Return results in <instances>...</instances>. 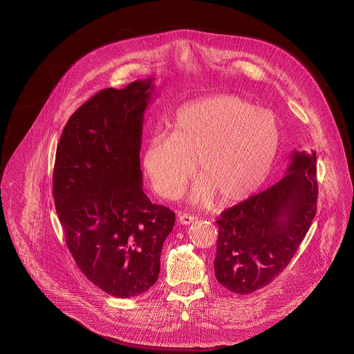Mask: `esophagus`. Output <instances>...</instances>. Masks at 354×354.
I'll return each mask as SVG.
<instances>
[{
  "mask_svg": "<svg viewBox=\"0 0 354 354\" xmlns=\"http://www.w3.org/2000/svg\"><path fill=\"white\" fill-rule=\"evenodd\" d=\"M178 221H179L182 225H189V224H192L193 221H196V217H194V216H190V214H179Z\"/></svg>",
  "mask_w": 354,
  "mask_h": 354,
  "instance_id": "1",
  "label": "esophagus"
}]
</instances>
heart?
Wrapping results in <instances>:
<instances>
[{
  "label": "heart",
  "mask_w": 354,
  "mask_h": 354,
  "mask_svg": "<svg viewBox=\"0 0 354 354\" xmlns=\"http://www.w3.org/2000/svg\"><path fill=\"white\" fill-rule=\"evenodd\" d=\"M281 141L276 116L248 100L218 95L179 111L172 133L154 131L141 164L151 187L162 198L178 197L197 169L189 201L235 203L269 178ZM196 165H194V162Z\"/></svg>",
  "instance_id": "obj_1"
}]
</instances>
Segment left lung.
Segmentation results:
<instances>
[{
	"label": "left lung",
	"instance_id": "obj_1",
	"mask_svg": "<svg viewBox=\"0 0 354 354\" xmlns=\"http://www.w3.org/2000/svg\"><path fill=\"white\" fill-rule=\"evenodd\" d=\"M287 174L217 220L216 277L236 294L272 283L290 263L317 213V153L294 151Z\"/></svg>",
	"mask_w": 354,
	"mask_h": 354
}]
</instances>
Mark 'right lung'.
I'll use <instances>...</instances> for the list:
<instances>
[{"label":"right lung","instance_id":"right-lung-1","mask_svg":"<svg viewBox=\"0 0 354 354\" xmlns=\"http://www.w3.org/2000/svg\"><path fill=\"white\" fill-rule=\"evenodd\" d=\"M153 78L99 91L68 119L53 194L68 250L100 290L130 298L154 286L175 213L142 192L140 148Z\"/></svg>","mask_w":354,"mask_h":354}]
</instances>
